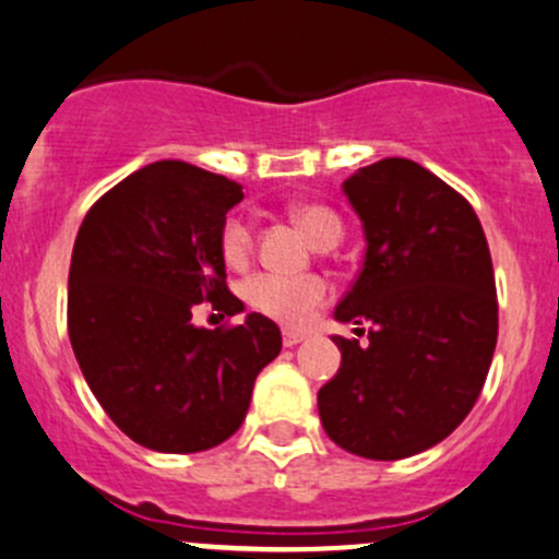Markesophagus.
I'll use <instances>...</instances> for the list:
<instances>
[{
	"mask_svg": "<svg viewBox=\"0 0 559 559\" xmlns=\"http://www.w3.org/2000/svg\"><path fill=\"white\" fill-rule=\"evenodd\" d=\"M302 341H306V335H302V332H292V330H284V346H286V348L297 346V343H302Z\"/></svg>",
	"mask_w": 559,
	"mask_h": 559,
	"instance_id": "1",
	"label": "esophagus"
}]
</instances>
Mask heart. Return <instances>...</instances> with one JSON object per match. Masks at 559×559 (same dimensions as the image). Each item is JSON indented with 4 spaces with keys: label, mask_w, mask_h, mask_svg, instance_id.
Instances as JSON below:
<instances>
[{
    "label": "heart",
    "mask_w": 559,
    "mask_h": 559,
    "mask_svg": "<svg viewBox=\"0 0 559 559\" xmlns=\"http://www.w3.org/2000/svg\"><path fill=\"white\" fill-rule=\"evenodd\" d=\"M295 222L300 224L302 233L316 248L326 243H337L343 235V224L330 207L321 205H300L295 207ZM253 246V229L251 222L240 213L224 222L222 235H218V248H222V259L227 267L240 270L248 262V253ZM246 306L251 311L267 316V319L278 321L284 326H306L313 319L316 311L330 297V286L319 278V275H275V273H257L243 281L240 286Z\"/></svg>",
    "instance_id": "heart-1"
}]
</instances>
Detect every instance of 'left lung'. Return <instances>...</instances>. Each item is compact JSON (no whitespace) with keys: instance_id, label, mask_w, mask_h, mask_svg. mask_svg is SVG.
I'll use <instances>...</instances> for the list:
<instances>
[{"instance_id":"8db88e82","label":"left lung","mask_w":559,"mask_h":559,"mask_svg":"<svg viewBox=\"0 0 559 559\" xmlns=\"http://www.w3.org/2000/svg\"><path fill=\"white\" fill-rule=\"evenodd\" d=\"M343 194L365 262L335 319L368 324V343L332 335L341 368L319 416L346 452L403 460L452 436L481 394L498 343L492 259L467 200L416 162L359 167Z\"/></svg>"}]
</instances>
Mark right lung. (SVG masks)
Instances as JSON below:
<instances>
[{
    "label": "right lung",
    "instance_id": "right-lung-1",
    "mask_svg": "<svg viewBox=\"0 0 559 559\" xmlns=\"http://www.w3.org/2000/svg\"><path fill=\"white\" fill-rule=\"evenodd\" d=\"M243 186L189 162L143 167L94 202L78 229L67 324L88 389L118 430L165 454H194L235 436L253 381L281 352V330L248 313L233 330H205L191 308L227 316L218 248Z\"/></svg>",
    "mask_w": 559,
    "mask_h": 559
}]
</instances>
